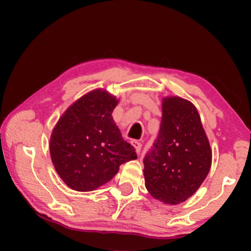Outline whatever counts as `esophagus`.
Instances as JSON below:
<instances>
[{"mask_svg":"<svg viewBox=\"0 0 251 251\" xmlns=\"http://www.w3.org/2000/svg\"><path fill=\"white\" fill-rule=\"evenodd\" d=\"M131 145L133 146V149H135L137 153H139L140 150H142V144H140L139 142H137V140H131Z\"/></svg>","mask_w":251,"mask_h":251,"instance_id":"obj_1","label":"esophagus"}]
</instances>
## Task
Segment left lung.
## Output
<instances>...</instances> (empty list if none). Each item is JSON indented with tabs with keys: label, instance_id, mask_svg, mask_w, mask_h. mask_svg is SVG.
<instances>
[{
	"label": "left lung",
	"instance_id": "8db88e82",
	"mask_svg": "<svg viewBox=\"0 0 251 251\" xmlns=\"http://www.w3.org/2000/svg\"><path fill=\"white\" fill-rule=\"evenodd\" d=\"M211 160V147L197 107L178 96L163 97L159 136L144 159L149 193L164 204L186 201L207 178Z\"/></svg>",
	"mask_w": 251,
	"mask_h": 251
}]
</instances>
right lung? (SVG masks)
I'll return each instance as SVG.
<instances>
[{
  "label": "right lung",
  "mask_w": 251,
  "mask_h": 251,
  "mask_svg": "<svg viewBox=\"0 0 251 251\" xmlns=\"http://www.w3.org/2000/svg\"><path fill=\"white\" fill-rule=\"evenodd\" d=\"M118 104L116 96L95 89L68 106L53 126L51 161L72 190H97L119 173L121 164L137 159L112 118Z\"/></svg>",
  "instance_id": "1"
}]
</instances>
